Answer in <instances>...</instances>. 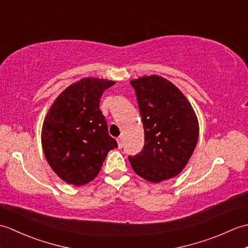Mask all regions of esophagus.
Returning a JSON list of instances; mask_svg holds the SVG:
<instances>
[{"instance_id": "esophagus-1", "label": "esophagus", "mask_w": 248, "mask_h": 248, "mask_svg": "<svg viewBox=\"0 0 248 248\" xmlns=\"http://www.w3.org/2000/svg\"><path fill=\"white\" fill-rule=\"evenodd\" d=\"M117 143H118V147L119 148H123V136H118L117 138Z\"/></svg>"}]
</instances>
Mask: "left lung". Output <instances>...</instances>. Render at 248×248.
Returning a JSON list of instances; mask_svg holds the SVG:
<instances>
[{
  "label": "left lung",
  "mask_w": 248,
  "mask_h": 248,
  "mask_svg": "<svg viewBox=\"0 0 248 248\" xmlns=\"http://www.w3.org/2000/svg\"><path fill=\"white\" fill-rule=\"evenodd\" d=\"M133 86L144 124L145 144L129 155L133 170L151 182L177 176L196 147L198 121L184 94L166 78L143 77Z\"/></svg>",
  "instance_id": "obj_1"
}]
</instances>
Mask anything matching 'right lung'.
Returning <instances> with one entry per match:
<instances>
[{
  "label": "right lung",
  "mask_w": 248,
  "mask_h": 248,
  "mask_svg": "<svg viewBox=\"0 0 248 248\" xmlns=\"http://www.w3.org/2000/svg\"><path fill=\"white\" fill-rule=\"evenodd\" d=\"M115 82L86 78L67 87L49 110L41 141L56 175L80 186L93 180L108 152L117 148L100 110V98Z\"/></svg>",
  "instance_id": "right-lung-1"
}]
</instances>
